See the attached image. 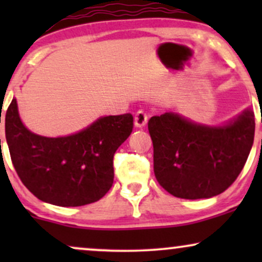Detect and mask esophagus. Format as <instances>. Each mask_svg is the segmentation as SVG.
<instances>
[{"label": "esophagus", "mask_w": 262, "mask_h": 262, "mask_svg": "<svg viewBox=\"0 0 262 262\" xmlns=\"http://www.w3.org/2000/svg\"><path fill=\"white\" fill-rule=\"evenodd\" d=\"M146 122H148V113L144 112L143 110H139L137 113H135V117H134V123L137 127H144V125L146 124Z\"/></svg>", "instance_id": "esophagus-1"}]
</instances>
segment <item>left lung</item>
<instances>
[{"instance_id":"left-lung-1","label":"left lung","mask_w":262,"mask_h":262,"mask_svg":"<svg viewBox=\"0 0 262 262\" xmlns=\"http://www.w3.org/2000/svg\"><path fill=\"white\" fill-rule=\"evenodd\" d=\"M158 182L172 196L200 200L221 194L242 172L254 143L255 119L245 111L224 127H206L175 113L149 119Z\"/></svg>"}]
</instances>
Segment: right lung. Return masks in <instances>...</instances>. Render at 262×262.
<instances>
[{"instance_id":"right-lung-1","label":"right lung","mask_w":262,"mask_h":262,"mask_svg":"<svg viewBox=\"0 0 262 262\" xmlns=\"http://www.w3.org/2000/svg\"><path fill=\"white\" fill-rule=\"evenodd\" d=\"M11 160L35 197L61 207L101 200L113 185V156L133 130V116H108L80 133L45 138L29 132L12 100L5 119Z\"/></svg>"}]
</instances>
